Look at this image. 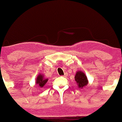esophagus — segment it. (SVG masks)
Segmentation results:
<instances>
[{
  "mask_svg": "<svg viewBox=\"0 0 122 122\" xmlns=\"http://www.w3.org/2000/svg\"><path fill=\"white\" fill-rule=\"evenodd\" d=\"M67 76H68V73H66V72H65L64 75H63V76H63V77H67Z\"/></svg>",
  "mask_w": 122,
  "mask_h": 122,
  "instance_id": "1",
  "label": "esophagus"
}]
</instances>
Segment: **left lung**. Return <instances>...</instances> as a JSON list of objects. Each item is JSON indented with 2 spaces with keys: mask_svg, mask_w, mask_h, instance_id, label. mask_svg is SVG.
Returning a JSON list of instances; mask_svg holds the SVG:
<instances>
[{
  "mask_svg": "<svg viewBox=\"0 0 122 122\" xmlns=\"http://www.w3.org/2000/svg\"><path fill=\"white\" fill-rule=\"evenodd\" d=\"M75 80L76 81L79 88H82L83 87L86 86L88 83L87 76L85 73L81 71H77L75 76Z\"/></svg>",
  "mask_w": 122,
  "mask_h": 122,
  "instance_id": "1",
  "label": "left lung"
}]
</instances>
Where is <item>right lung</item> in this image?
Returning <instances> with one entry per match:
<instances>
[{"instance_id":"add662e5","label":"right lung","mask_w":122,"mask_h":122,"mask_svg":"<svg viewBox=\"0 0 122 122\" xmlns=\"http://www.w3.org/2000/svg\"><path fill=\"white\" fill-rule=\"evenodd\" d=\"M48 79L45 78L43 75L42 74H39L38 76L37 77L36 80V84L38 85L40 87H43L45 85L46 83V82H47Z\"/></svg>"}]
</instances>
